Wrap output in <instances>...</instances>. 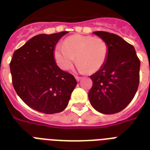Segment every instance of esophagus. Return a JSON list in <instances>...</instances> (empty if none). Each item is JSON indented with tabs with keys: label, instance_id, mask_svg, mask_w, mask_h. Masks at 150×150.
Masks as SVG:
<instances>
[{
	"label": "esophagus",
	"instance_id": "esophagus-1",
	"mask_svg": "<svg viewBox=\"0 0 150 150\" xmlns=\"http://www.w3.org/2000/svg\"><path fill=\"white\" fill-rule=\"evenodd\" d=\"M75 79L77 80L78 82H79V80L81 79V77H79V76H77V75H75Z\"/></svg>",
	"mask_w": 150,
	"mask_h": 150
}]
</instances>
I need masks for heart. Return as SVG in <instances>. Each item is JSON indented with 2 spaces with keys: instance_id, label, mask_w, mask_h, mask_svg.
Wrapping results in <instances>:
<instances>
[{
  "instance_id": "obj_1",
  "label": "heart",
  "mask_w": 150,
  "mask_h": 150,
  "mask_svg": "<svg viewBox=\"0 0 150 150\" xmlns=\"http://www.w3.org/2000/svg\"><path fill=\"white\" fill-rule=\"evenodd\" d=\"M54 58L61 69L69 70L77 57L82 72L95 73L103 67L108 57V46L103 39L93 36L74 35L54 49Z\"/></svg>"
}]
</instances>
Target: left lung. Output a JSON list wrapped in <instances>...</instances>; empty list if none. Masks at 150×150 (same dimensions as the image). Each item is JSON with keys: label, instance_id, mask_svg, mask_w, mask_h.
Returning <instances> with one entry per match:
<instances>
[{"label": "left lung", "instance_id": "8db88e82", "mask_svg": "<svg viewBox=\"0 0 150 150\" xmlns=\"http://www.w3.org/2000/svg\"><path fill=\"white\" fill-rule=\"evenodd\" d=\"M108 46V57L101 69L90 75L91 105L105 114L118 113L134 98L139 83L140 61L132 44L116 34L94 32Z\"/></svg>", "mask_w": 150, "mask_h": 150}]
</instances>
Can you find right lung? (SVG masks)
I'll use <instances>...</instances> for the list:
<instances>
[{
	"label": "right lung",
	"instance_id": "add662e5",
	"mask_svg": "<svg viewBox=\"0 0 150 150\" xmlns=\"http://www.w3.org/2000/svg\"><path fill=\"white\" fill-rule=\"evenodd\" d=\"M67 33L37 35L13 54L10 70L14 89L36 111L53 114L64 110L77 85L75 77L54 60V47Z\"/></svg>",
	"mask_w": 150,
	"mask_h": 150
}]
</instances>
